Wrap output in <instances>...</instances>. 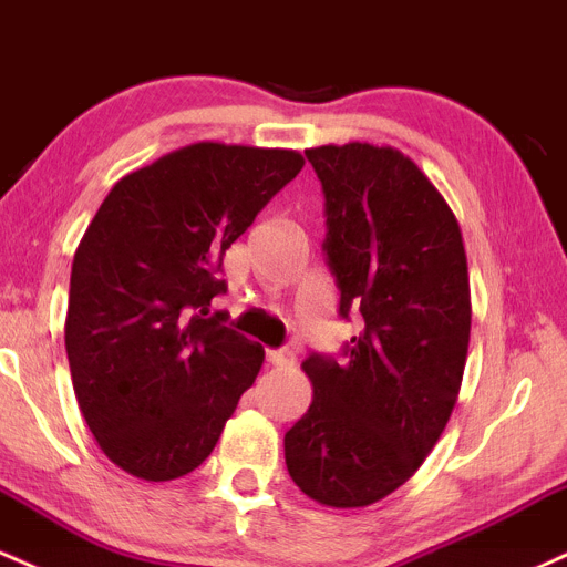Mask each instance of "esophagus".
<instances>
[{"label": "esophagus", "instance_id": "obj_1", "mask_svg": "<svg viewBox=\"0 0 567 567\" xmlns=\"http://www.w3.org/2000/svg\"><path fill=\"white\" fill-rule=\"evenodd\" d=\"M292 351L290 349H269L266 351V362H269L271 368H285V365H292Z\"/></svg>", "mask_w": 567, "mask_h": 567}]
</instances>
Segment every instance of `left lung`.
Segmentation results:
<instances>
[{"mask_svg":"<svg viewBox=\"0 0 567 567\" xmlns=\"http://www.w3.org/2000/svg\"><path fill=\"white\" fill-rule=\"evenodd\" d=\"M306 159L322 184L338 317H360V336L338 357H306L315 400L285 434V464L306 496L351 509L413 477L451 419L470 277L458 220L405 154L347 143Z\"/></svg>","mask_w":567,"mask_h":567,"instance_id":"8db88e82","label":"left lung"}]
</instances>
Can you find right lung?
I'll use <instances>...</instances> for the list:
<instances>
[{
	"instance_id": "add662e5",
	"label": "right lung",
	"mask_w": 567,
	"mask_h": 567,
	"mask_svg": "<svg viewBox=\"0 0 567 567\" xmlns=\"http://www.w3.org/2000/svg\"><path fill=\"white\" fill-rule=\"evenodd\" d=\"M288 148L194 143L125 175L71 266L66 354L101 451L152 483L210 455L264 349L210 301L224 256L301 173Z\"/></svg>"
}]
</instances>
